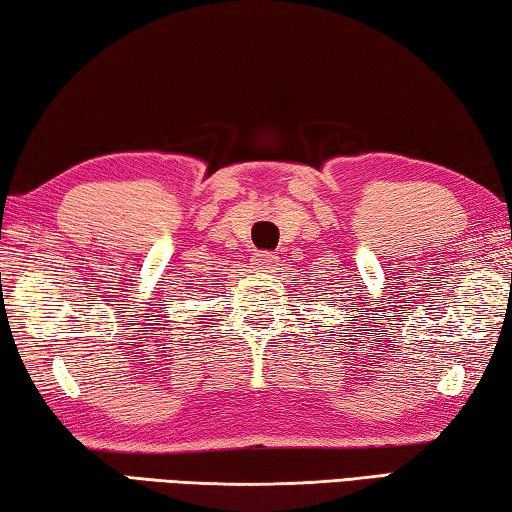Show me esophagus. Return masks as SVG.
Returning a JSON list of instances; mask_svg holds the SVG:
<instances>
[{"instance_id": "esophagus-1", "label": "esophagus", "mask_w": 512, "mask_h": 512, "mask_svg": "<svg viewBox=\"0 0 512 512\" xmlns=\"http://www.w3.org/2000/svg\"><path fill=\"white\" fill-rule=\"evenodd\" d=\"M276 263V256L270 254V251H261V254H256L251 258V265L256 267L258 272H270Z\"/></svg>"}]
</instances>
